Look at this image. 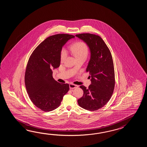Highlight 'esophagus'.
<instances>
[{"label": "esophagus", "instance_id": "34e87169", "mask_svg": "<svg viewBox=\"0 0 147 147\" xmlns=\"http://www.w3.org/2000/svg\"><path fill=\"white\" fill-rule=\"evenodd\" d=\"M78 87V86L76 84H69V88L70 89H74L75 88H77Z\"/></svg>", "mask_w": 147, "mask_h": 147}]
</instances>
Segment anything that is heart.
I'll return each instance as SVG.
<instances>
[{
  "label": "heart",
  "mask_w": 147,
  "mask_h": 147,
  "mask_svg": "<svg viewBox=\"0 0 147 147\" xmlns=\"http://www.w3.org/2000/svg\"><path fill=\"white\" fill-rule=\"evenodd\" d=\"M72 55L76 59L84 57L86 58L88 53V48L86 44L84 42L80 41L74 44L70 48ZM66 56V50L63 49L61 52V60L63 61Z\"/></svg>",
  "instance_id": "obj_1"
}]
</instances>
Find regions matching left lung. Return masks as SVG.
Segmentation results:
<instances>
[{"mask_svg": "<svg viewBox=\"0 0 147 147\" xmlns=\"http://www.w3.org/2000/svg\"><path fill=\"white\" fill-rule=\"evenodd\" d=\"M76 36L87 44L90 57L87 71H89L91 84L84 91L78 105L84 109L95 111L103 107L109 101L115 88V79L113 57L102 38L96 34H81Z\"/></svg>", "mask_w": 147, "mask_h": 147, "instance_id": "obj_1", "label": "left lung"}]
</instances>
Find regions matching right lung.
Wrapping results in <instances>:
<instances>
[{"label": "right lung", "mask_w": 147, "mask_h": 147, "mask_svg": "<svg viewBox=\"0 0 147 147\" xmlns=\"http://www.w3.org/2000/svg\"><path fill=\"white\" fill-rule=\"evenodd\" d=\"M74 38L68 34L50 36L38 46L28 60L25 77L27 92L32 103L45 112L59 106L69 91V84L53 79L52 70L59 67L63 46Z\"/></svg>", "instance_id": "add662e5"}]
</instances>
